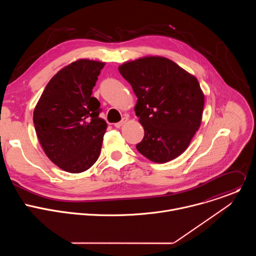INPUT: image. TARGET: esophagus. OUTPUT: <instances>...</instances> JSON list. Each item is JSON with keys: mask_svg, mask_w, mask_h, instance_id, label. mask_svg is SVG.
Listing matches in <instances>:
<instances>
[{"mask_svg": "<svg viewBox=\"0 0 256 256\" xmlns=\"http://www.w3.org/2000/svg\"><path fill=\"white\" fill-rule=\"evenodd\" d=\"M128 116H126V118H124L120 122L114 124V126H116V128H122L124 124H126L128 122Z\"/></svg>", "mask_w": 256, "mask_h": 256, "instance_id": "esophagus-1", "label": "esophagus"}]
</instances>
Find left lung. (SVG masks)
<instances>
[{"label": "left lung", "mask_w": 256, "mask_h": 256, "mask_svg": "<svg viewBox=\"0 0 256 256\" xmlns=\"http://www.w3.org/2000/svg\"><path fill=\"white\" fill-rule=\"evenodd\" d=\"M118 70L138 97L134 112L144 136L136 150L160 164L180 156L202 124L204 94L198 79L159 56L124 62Z\"/></svg>", "instance_id": "obj_1"}]
</instances>
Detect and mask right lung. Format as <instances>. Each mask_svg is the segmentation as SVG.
Here are the masks:
<instances>
[{
    "label": "right lung",
    "instance_id": "add662e5",
    "mask_svg": "<svg viewBox=\"0 0 256 256\" xmlns=\"http://www.w3.org/2000/svg\"><path fill=\"white\" fill-rule=\"evenodd\" d=\"M104 62L80 58L48 83L33 112L36 134L48 159L64 171L81 173L98 159L106 122L92 97Z\"/></svg>",
    "mask_w": 256,
    "mask_h": 256
}]
</instances>
